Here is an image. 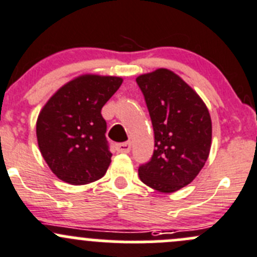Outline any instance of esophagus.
<instances>
[{"mask_svg": "<svg viewBox=\"0 0 257 257\" xmlns=\"http://www.w3.org/2000/svg\"><path fill=\"white\" fill-rule=\"evenodd\" d=\"M131 148H132V144L129 143V142L116 144V150H118L119 153H129L131 152Z\"/></svg>", "mask_w": 257, "mask_h": 257, "instance_id": "esophagus-1", "label": "esophagus"}]
</instances>
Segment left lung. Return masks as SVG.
Returning <instances> with one entry per match:
<instances>
[{
  "instance_id": "8db88e82",
  "label": "left lung",
  "mask_w": 257,
  "mask_h": 257,
  "mask_svg": "<svg viewBox=\"0 0 257 257\" xmlns=\"http://www.w3.org/2000/svg\"><path fill=\"white\" fill-rule=\"evenodd\" d=\"M154 131L152 159L138 169L139 178L162 193L190 184L208 160L211 118L198 93L165 68L137 78Z\"/></svg>"
}]
</instances>
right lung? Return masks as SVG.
I'll use <instances>...</instances> for the list:
<instances>
[{
  "label": "right lung",
  "mask_w": 257,
  "mask_h": 257,
  "mask_svg": "<svg viewBox=\"0 0 257 257\" xmlns=\"http://www.w3.org/2000/svg\"><path fill=\"white\" fill-rule=\"evenodd\" d=\"M120 77L84 74L59 88L36 124L38 147L57 178L84 185L107 173L112 153L103 105L119 89Z\"/></svg>",
  "instance_id": "right-lung-1"
}]
</instances>
